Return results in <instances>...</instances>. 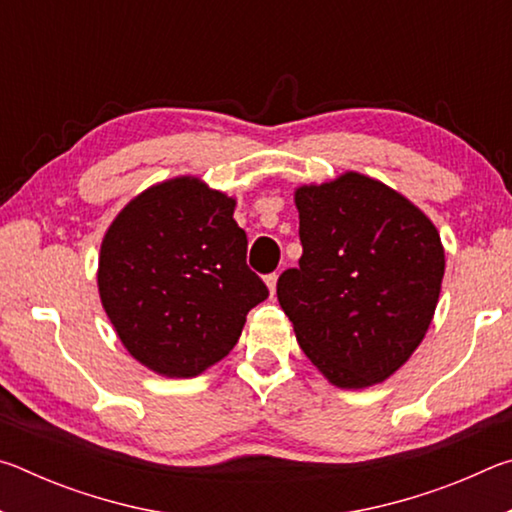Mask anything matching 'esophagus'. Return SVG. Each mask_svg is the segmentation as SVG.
<instances>
[{
    "label": "esophagus",
    "instance_id": "obj_1",
    "mask_svg": "<svg viewBox=\"0 0 512 512\" xmlns=\"http://www.w3.org/2000/svg\"><path fill=\"white\" fill-rule=\"evenodd\" d=\"M264 282H266V287H268V293H271V298H273L275 296V287H277V275L275 273L266 275Z\"/></svg>",
    "mask_w": 512,
    "mask_h": 512
}]
</instances>
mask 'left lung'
I'll use <instances>...</instances> for the list:
<instances>
[{
	"instance_id": "left-lung-1",
	"label": "left lung",
	"mask_w": 512,
	"mask_h": 512,
	"mask_svg": "<svg viewBox=\"0 0 512 512\" xmlns=\"http://www.w3.org/2000/svg\"><path fill=\"white\" fill-rule=\"evenodd\" d=\"M302 257L277 300L307 359L336 388L395 375L418 350L438 305L445 248L436 225L377 178L345 171L293 192Z\"/></svg>"
}]
</instances>
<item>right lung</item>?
<instances>
[{"mask_svg":"<svg viewBox=\"0 0 512 512\" xmlns=\"http://www.w3.org/2000/svg\"><path fill=\"white\" fill-rule=\"evenodd\" d=\"M235 205L198 176H176L131 198L103 235L101 305L128 354L162 377H196L228 357L268 296L246 266Z\"/></svg>","mask_w":512,"mask_h":512,"instance_id":"obj_1","label":"right lung"}]
</instances>
